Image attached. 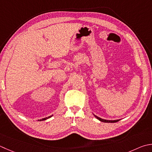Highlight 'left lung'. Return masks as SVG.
Returning a JSON list of instances; mask_svg holds the SVG:
<instances>
[{"instance_id":"left-lung-1","label":"left lung","mask_w":152,"mask_h":152,"mask_svg":"<svg viewBox=\"0 0 152 152\" xmlns=\"http://www.w3.org/2000/svg\"><path fill=\"white\" fill-rule=\"evenodd\" d=\"M95 117H96L98 120H99L100 121L103 122V123H116V122H118L119 120H115V121H108V120H105V119H102V118H101L99 117H97V116L95 115Z\"/></svg>"}]
</instances>
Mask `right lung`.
I'll list each match as a JSON object with an SVG mask.
<instances>
[{
	"label": "right lung",
	"mask_w": 152,
	"mask_h": 152,
	"mask_svg": "<svg viewBox=\"0 0 152 152\" xmlns=\"http://www.w3.org/2000/svg\"><path fill=\"white\" fill-rule=\"evenodd\" d=\"M50 117H51V116H50V117H46V118H43V119H41V120H39V121H45V120H46V119H47V118H50Z\"/></svg>",
	"instance_id": "1"
}]
</instances>
